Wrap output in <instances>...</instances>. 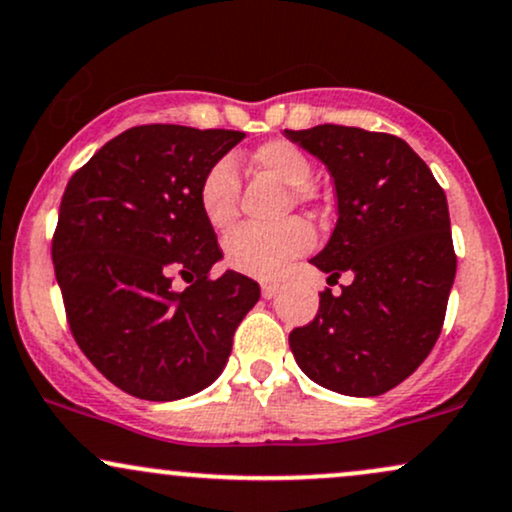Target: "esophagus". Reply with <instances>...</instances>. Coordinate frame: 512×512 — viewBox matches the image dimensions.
Returning <instances> with one entry per match:
<instances>
[{"instance_id": "34e87169", "label": "esophagus", "mask_w": 512, "mask_h": 512, "mask_svg": "<svg viewBox=\"0 0 512 512\" xmlns=\"http://www.w3.org/2000/svg\"><path fill=\"white\" fill-rule=\"evenodd\" d=\"M276 293H279V284H272V281L262 284V296L267 298V301H269V298H274Z\"/></svg>"}]
</instances>
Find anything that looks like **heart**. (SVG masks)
<instances>
[{
	"label": "heart",
	"mask_w": 512,
	"mask_h": 512,
	"mask_svg": "<svg viewBox=\"0 0 512 512\" xmlns=\"http://www.w3.org/2000/svg\"><path fill=\"white\" fill-rule=\"evenodd\" d=\"M257 168L291 187L293 202L308 199V185L313 166L308 156L291 142H267L252 151ZM238 168L231 156L216 158L202 175L197 187L199 209L214 228H228L236 219L238 202ZM313 248V231L301 219L281 221L276 226H240L226 238V262L238 272L272 279L286 269V264Z\"/></svg>",
	"instance_id": "b5f03b06"
}]
</instances>
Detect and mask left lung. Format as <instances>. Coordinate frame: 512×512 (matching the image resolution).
Instances as JSON below:
<instances>
[{
	"mask_svg": "<svg viewBox=\"0 0 512 512\" xmlns=\"http://www.w3.org/2000/svg\"><path fill=\"white\" fill-rule=\"evenodd\" d=\"M286 137L330 170L337 226L313 257L339 296L320 293L315 320L296 327V363L327 390L375 397L431 354L455 281L448 199L416 151L385 132L317 125Z\"/></svg>",
	"mask_w": 512,
	"mask_h": 512,
	"instance_id": "obj_1",
	"label": "left lung"
}]
</instances>
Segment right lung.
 <instances>
[{
  "label": "right lung",
  "mask_w": 512,
  "mask_h": 512,
  "mask_svg": "<svg viewBox=\"0 0 512 512\" xmlns=\"http://www.w3.org/2000/svg\"><path fill=\"white\" fill-rule=\"evenodd\" d=\"M233 129L142 125L110 139L69 180L52 262L69 330L110 383L149 402H173L214 383L233 332L260 301L221 260L197 187L243 139ZM175 273L191 281L172 286Z\"/></svg>",
  "instance_id": "1"
}]
</instances>
